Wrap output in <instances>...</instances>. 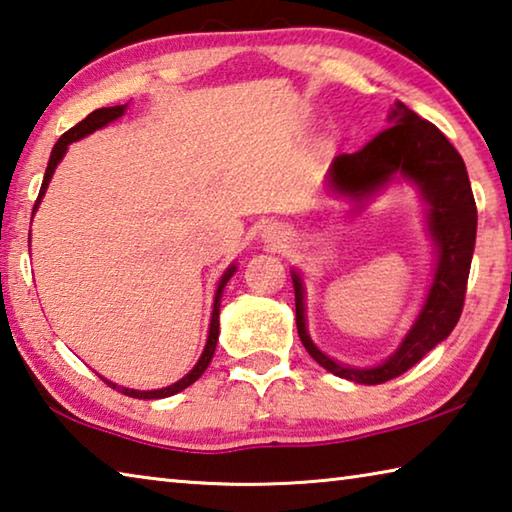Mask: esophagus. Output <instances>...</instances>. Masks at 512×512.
<instances>
[{"instance_id":"obj_1","label":"esophagus","mask_w":512,"mask_h":512,"mask_svg":"<svg viewBox=\"0 0 512 512\" xmlns=\"http://www.w3.org/2000/svg\"><path fill=\"white\" fill-rule=\"evenodd\" d=\"M265 240L272 242V245H283V242L288 240V233H285L279 224H270V227L265 229Z\"/></svg>"}]
</instances>
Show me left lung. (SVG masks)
Segmentation results:
<instances>
[{"label": "left lung", "instance_id": "obj_1", "mask_svg": "<svg viewBox=\"0 0 512 512\" xmlns=\"http://www.w3.org/2000/svg\"><path fill=\"white\" fill-rule=\"evenodd\" d=\"M396 175L414 182L429 206L427 227L436 245V270L423 310L389 360L373 369H353L321 353L312 344L306 328L301 276L292 272L301 344L326 371L357 384L389 382L423 360L454 330L468 288L474 238H477V204H474L468 170L445 134L400 101L391 107L387 130L375 134L353 155L335 157L328 170V186L364 202Z\"/></svg>", "mask_w": 512, "mask_h": 512}]
</instances>
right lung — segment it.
<instances>
[{
  "instance_id": "add662e5",
  "label": "right lung",
  "mask_w": 512,
  "mask_h": 512,
  "mask_svg": "<svg viewBox=\"0 0 512 512\" xmlns=\"http://www.w3.org/2000/svg\"><path fill=\"white\" fill-rule=\"evenodd\" d=\"M125 107H128V105L101 107V110H94L92 114L85 116L83 121L76 123L74 128H71V130H67L65 134H62V137L56 141V146H53V150H51L49 166H47V173H44V179H42V186H40V195H38V200H35V204H33V213H35V209H38V204H40V200H42L44 191H47V186H49L51 177H53V170H56V166L60 164V159L65 157V152H67V146H69V143H74V141H78V139H83V137H87V134H92L94 130L103 128V125H107V123L116 121V119H119V116H123ZM233 272H236V265H231L229 270L222 274V279H220V283H218V290H215V299H213V315H211V326H209V339H206L204 353H202L200 360H197V364L193 366V371H191V373H186L182 380L175 382V384H170V387H166V389H157V391H137V389H125V387H116V384L107 382V380H105V382L110 384L112 389L121 391L123 396L139 398V400H157V398H168V396H175V393H179V391H184L186 387H191V384H193L197 378H200V375L206 371V366H209L211 357H213V353H215V344H218V333H220V297H222V290H224V285H227V281L231 279Z\"/></svg>"
}]
</instances>
